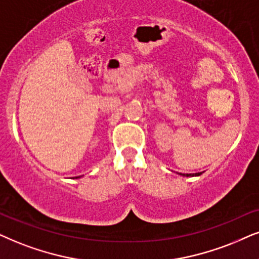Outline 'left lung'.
<instances>
[{"label":"left lung","instance_id":"8db88e82","mask_svg":"<svg viewBox=\"0 0 259 259\" xmlns=\"http://www.w3.org/2000/svg\"><path fill=\"white\" fill-rule=\"evenodd\" d=\"M178 173V172H177ZM202 172H198V173H178V175H181L183 177H194V176H199Z\"/></svg>","mask_w":259,"mask_h":259}]
</instances>
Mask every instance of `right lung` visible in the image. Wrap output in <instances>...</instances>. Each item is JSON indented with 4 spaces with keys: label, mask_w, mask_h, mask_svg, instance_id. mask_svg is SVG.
Listing matches in <instances>:
<instances>
[{
    "label": "right lung",
    "mask_w": 259,
    "mask_h": 259,
    "mask_svg": "<svg viewBox=\"0 0 259 259\" xmlns=\"http://www.w3.org/2000/svg\"><path fill=\"white\" fill-rule=\"evenodd\" d=\"M75 178H80V176H78V177H75Z\"/></svg>",
    "instance_id": "right-lung-1"
}]
</instances>
